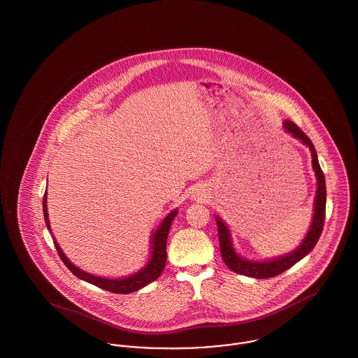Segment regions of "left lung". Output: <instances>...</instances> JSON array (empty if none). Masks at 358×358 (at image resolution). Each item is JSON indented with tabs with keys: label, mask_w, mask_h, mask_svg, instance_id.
Instances as JSON below:
<instances>
[{
	"label": "left lung",
	"mask_w": 358,
	"mask_h": 358,
	"mask_svg": "<svg viewBox=\"0 0 358 358\" xmlns=\"http://www.w3.org/2000/svg\"><path fill=\"white\" fill-rule=\"evenodd\" d=\"M285 129L295 138L301 139L305 145H307L308 149L311 150V155H313V168L317 174L318 187H317V196H315L314 217H313L310 231H308L305 240L302 241V244L299 245V248L296 251H294L292 254L275 259V260H270V262H248V260H244L240 256L236 255V252L234 251L232 244H231L228 228L219 217H216L222 260L234 273H241L245 276H252L257 279H267V278H273L279 273H285L286 270L291 268L295 263H298L301 259H303L308 252H311V250L315 247L318 238L322 234L324 210H326V184H324V171L320 166L315 148H314L313 142L310 141V138L294 122L286 120Z\"/></svg>",
	"instance_id": "8db88e82"
}]
</instances>
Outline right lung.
Returning <instances> with one entry per match:
<instances>
[{"mask_svg":"<svg viewBox=\"0 0 358 358\" xmlns=\"http://www.w3.org/2000/svg\"><path fill=\"white\" fill-rule=\"evenodd\" d=\"M43 212H44V220H45V224L50 229L48 213H47V192L44 193V199H43ZM176 215H177V210H173L165 217V220L162 222L161 227L155 231L153 236V252H152V257H150V262L148 263V266L143 270H141L139 273H136V275L124 278V279H104V278L94 276V275H90V273L79 270L62 252V250L57 245V243L55 241V238H53V243H55V247L57 250V254L60 256V259L63 260V263L67 266V268L73 275H76L82 280H85V282L91 283L96 287L111 291L114 294H129V292H134L136 289L148 286L162 273V270L165 267V263H166V257H168L166 240H168V235H169L171 222L176 217Z\"/></svg>","mask_w":358,"mask_h":358,"instance_id":"obj_1","label":"right lung"}]
</instances>
